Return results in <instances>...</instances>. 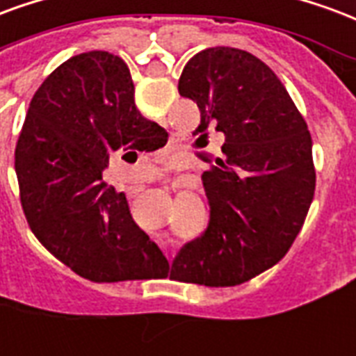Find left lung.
<instances>
[{"mask_svg": "<svg viewBox=\"0 0 356 356\" xmlns=\"http://www.w3.org/2000/svg\"><path fill=\"white\" fill-rule=\"evenodd\" d=\"M179 94L198 105L200 139L215 130L225 145L202 175L207 228L181 247L173 277L239 285L283 259L304 225L315 192L312 136L277 75L239 49L192 56Z\"/></svg>", "mask_w": 356, "mask_h": 356, "instance_id": "obj_1", "label": "left lung"}]
</instances>
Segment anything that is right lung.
<instances>
[{"label":"right lung","instance_id":"1","mask_svg":"<svg viewBox=\"0 0 356 356\" xmlns=\"http://www.w3.org/2000/svg\"><path fill=\"white\" fill-rule=\"evenodd\" d=\"M165 143L164 128L136 107L122 58L92 51L65 60L31 97L15 149L20 202L35 238L96 283L164 277L168 260L102 171L111 152Z\"/></svg>","mask_w":356,"mask_h":356}]
</instances>
